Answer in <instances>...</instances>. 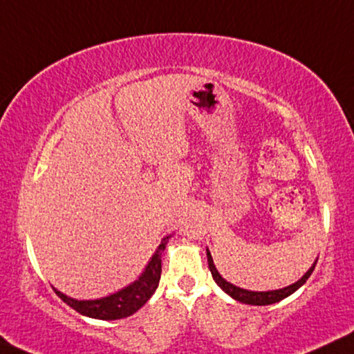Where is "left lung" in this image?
<instances>
[{"instance_id":"left-lung-1","label":"left lung","mask_w":354,"mask_h":354,"mask_svg":"<svg viewBox=\"0 0 354 354\" xmlns=\"http://www.w3.org/2000/svg\"><path fill=\"white\" fill-rule=\"evenodd\" d=\"M207 259H208V268H210V272L213 276V281H215L218 286H220L221 289H223L226 294L230 295V297H233L234 300H238V302L248 304V305H270V304L279 302V300L289 297L290 294H294L295 290L300 289V287L307 282V279L310 277V274L313 272V269H315V264H317V261H315L312 268L304 274L302 279H299L297 282L292 283V286H289V287H283V289H279V290L252 292V290L241 289V287H236V286H233V283H230L228 281H225V279L220 276V272L216 270L215 264H213V257L208 250H207Z\"/></svg>"}]
</instances>
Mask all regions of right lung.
I'll return each instance as SVG.
<instances>
[{
  "instance_id": "right-lung-1",
  "label": "right lung",
  "mask_w": 354,
  "mask_h": 354,
  "mask_svg": "<svg viewBox=\"0 0 354 354\" xmlns=\"http://www.w3.org/2000/svg\"><path fill=\"white\" fill-rule=\"evenodd\" d=\"M169 241V236H165L160 241L154 256L151 257L149 264L146 266L144 272L139 276L138 281L129 283L124 289L108 295V297L97 299V300H77L54 289V292L64 300L68 307L77 310L82 315L90 318H98V320H120V318L133 315L138 312L144 304L147 302L154 294L157 286L160 281V272H162V251L165 250V244Z\"/></svg>"
}]
</instances>
